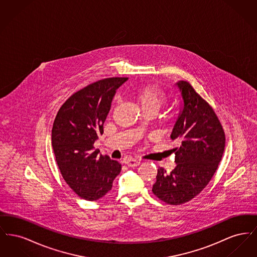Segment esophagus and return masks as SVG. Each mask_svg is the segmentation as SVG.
I'll use <instances>...</instances> for the list:
<instances>
[{
    "label": "esophagus",
    "mask_w": 257,
    "mask_h": 257,
    "mask_svg": "<svg viewBox=\"0 0 257 257\" xmlns=\"http://www.w3.org/2000/svg\"><path fill=\"white\" fill-rule=\"evenodd\" d=\"M125 164L128 166V167H137L141 164V160L134 159V158H129V159L125 161Z\"/></svg>",
    "instance_id": "esophagus-1"
}]
</instances>
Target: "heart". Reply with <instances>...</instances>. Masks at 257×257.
<instances>
[{
    "label": "heart",
    "instance_id": "obj_1",
    "mask_svg": "<svg viewBox=\"0 0 257 257\" xmlns=\"http://www.w3.org/2000/svg\"><path fill=\"white\" fill-rule=\"evenodd\" d=\"M134 97L144 110L157 111L167 101L165 92L154 85L141 86L135 91Z\"/></svg>",
    "mask_w": 257,
    "mask_h": 257
}]
</instances>
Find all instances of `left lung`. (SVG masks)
I'll return each instance as SVG.
<instances>
[{
    "mask_svg": "<svg viewBox=\"0 0 257 257\" xmlns=\"http://www.w3.org/2000/svg\"><path fill=\"white\" fill-rule=\"evenodd\" d=\"M176 86L184 103L171 135L179 143L172 149L176 167L170 173L159 168L152 188L155 196L171 205L190 201L207 186L225 146V135L213 108L190 83L179 81Z\"/></svg>",
    "mask_w": 257,
    "mask_h": 257,
    "instance_id": "1",
    "label": "left lung"
}]
</instances>
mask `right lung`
<instances>
[{"instance_id": "right-lung-1", "label": "right lung", "mask_w": 257, "mask_h": 257, "mask_svg": "<svg viewBox=\"0 0 257 257\" xmlns=\"http://www.w3.org/2000/svg\"><path fill=\"white\" fill-rule=\"evenodd\" d=\"M128 80L107 78L75 92L58 111L52 129V147L67 185L86 200H97L112 187L121 165L98 155L94 143L103 134L116 89Z\"/></svg>"}]
</instances>
